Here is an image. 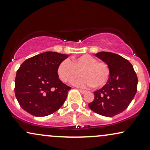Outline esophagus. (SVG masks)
I'll return each mask as SVG.
<instances>
[{
  "instance_id": "obj_1",
  "label": "esophagus",
  "mask_w": 150,
  "mask_h": 150,
  "mask_svg": "<svg viewBox=\"0 0 150 150\" xmlns=\"http://www.w3.org/2000/svg\"><path fill=\"white\" fill-rule=\"evenodd\" d=\"M79 91H80V92H81V94H83H83H86V92H87L86 90H81V89H79Z\"/></svg>"
}]
</instances>
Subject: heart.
Wrapping results in <instances>:
<instances>
[{"label":"heart","mask_w":150,"mask_h":150,"mask_svg":"<svg viewBox=\"0 0 150 150\" xmlns=\"http://www.w3.org/2000/svg\"><path fill=\"white\" fill-rule=\"evenodd\" d=\"M79 71L81 76L74 79ZM57 72L61 81L67 83L73 78L72 83L81 88H102L108 83L110 75L108 64L98 62L97 58L88 54L74 58L71 62L67 59L62 60L59 64Z\"/></svg>","instance_id":"obj_1"}]
</instances>
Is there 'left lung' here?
Returning <instances> with one entry per match:
<instances>
[{
	"mask_svg": "<svg viewBox=\"0 0 150 150\" xmlns=\"http://www.w3.org/2000/svg\"><path fill=\"white\" fill-rule=\"evenodd\" d=\"M108 64L110 75L108 83L94 92L95 99L88 104L92 111L106 117L123 112L137 92L138 78L132 64L121 55L101 51L95 54Z\"/></svg>",
	"mask_w": 150,
	"mask_h": 150,
	"instance_id": "left-lung-1",
	"label": "left lung"
}]
</instances>
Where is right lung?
<instances>
[{"mask_svg": "<svg viewBox=\"0 0 150 150\" xmlns=\"http://www.w3.org/2000/svg\"><path fill=\"white\" fill-rule=\"evenodd\" d=\"M69 55L47 51L27 59L17 70L14 92L24 110L44 117L63 105L71 89L59 79L57 69Z\"/></svg>", "mask_w": 150, "mask_h": 150, "instance_id": "obj_1", "label": "right lung"}]
</instances>
